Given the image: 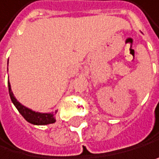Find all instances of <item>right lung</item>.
Returning <instances> with one entry per match:
<instances>
[{
    "label": "right lung",
    "instance_id": "1",
    "mask_svg": "<svg viewBox=\"0 0 159 159\" xmlns=\"http://www.w3.org/2000/svg\"><path fill=\"white\" fill-rule=\"evenodd\" d=\"M7 65H8V61H7ZM7 86H8V93H10V96H11V102L13 103V105L16 107L18 112L22 115V117L27 122H29L30 124L39 126V125H49V124L55 123L56 122L55 114L57 113V111L51 112V113H41V112L33 111L32 109L25 107L20 102L17 101V99L13 95L10 80H7Z\"/></svg>",
    "mask_w": 159,
    "mask_h": 159
}]
</instances>
